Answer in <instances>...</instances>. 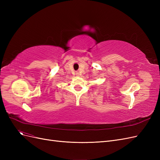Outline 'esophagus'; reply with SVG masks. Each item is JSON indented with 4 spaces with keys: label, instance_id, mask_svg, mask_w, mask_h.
<instances>
[{
    "label": "esophagus",
    "instance_id": "34e87169",
    "mask_svg": "<svg viewBox=\"0 0 160 160\" xmlns=\"http://www.w3.org/2000/svg\"><path fill=\"white\" fill-rule=\"evenodd\" d=\"M75 74H76V75H77V76H79V72H76V73H75Z\"/></svg>",
    "mask_w": 160,
    "mask_h": 160
}]
</instances>
